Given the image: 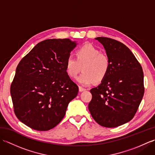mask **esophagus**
I'll list each match as a JSON object with an SVG mask.
<instances>
[{"label": "esophagus", "mask_w": 155, "mask_h": 155, "mask_svg": "<svg viewBox=\"0 0 155 155\" xmlns=\"http://www.w3.org/2000/svg\"><path fill=\"white\" fill-rule=\"evenodd\" d=\"M79 91L80 92H83V91H86V88H83V87H81V86H79Z\"/></svg>", "instance_id": "obj_1"}]
</instances>
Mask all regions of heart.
Segmentation results:
<instances>
[{"label": "heart", "mask_w": 155, "mask_h": 155, "mask_svg": "<svg viewBox=\"0 0 155 155\" xmlns=\"http://www.w3.org/2000/svg\"><path fill=\"white\" fill-rule=\"evenodd\" d=\"M76 58L68 57L65 62L67 74L71 78H76L81 71H83L77 80L83 85L103 81L109 71L110 59L100 52L93 45L87 44L78 48L75 52Z\"/></svg>", "instance_id": "1"}]
</instances>
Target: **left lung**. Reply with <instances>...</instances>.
<instances>
[{
	"mask_svg": "<svg viewBox=\"0 0 155 155\" xmlns=\"http://www.w3.org/2000/svg\"><path fill=\"white\" fill-rule=\"evenodd\" d=\"M110 59L107 77L90 91L88 109L101 126L117 127L134 117L144 93L142 67L126 45L114 39L97 37Z\"/></svg>",
	"mask_w": 155,
	"mask_h": 155,
	"instance_id": "left-lung-1",
	"label": "left lung"
}]
</instances>
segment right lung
Instances as JSON below:
<instances>
[{
	"mask_svg": "<svg viewBox=\"0 0 155 155\" xmlns=\"http://www.w3.org/2000/svg\"><path fill=\"white\" fill-rule=\"evenodd\" d=\"M76 47L70 39H47L20 61L11 85L15 114L32 129L46 131L64 118L78 87L67 74L65 62Z\"/></svg>",
	"mask_w": 155,
	"mask_h": 155,
	"instance_id": "right-lung-1",
	"label": "right lung"
}]
</instances>
